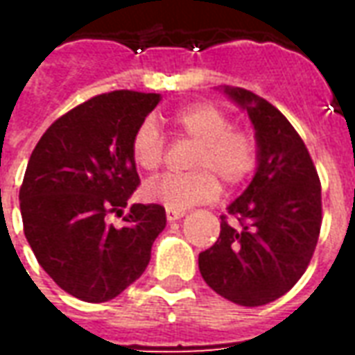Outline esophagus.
Segmentation results:
<instances>
[{
  "label": "esophagus",
  "instance_id": "esophagus-1",
  "mask_svg": "<svg viewBox=\"0 0 355 355\" xmlns=\"http://www.w3.org/2000/svg\"><path fill=\"white\" fill-rule=\"evenodd\" d=\"M165 215H167V220H169V223H175V220H180V218L186 215V211L184 209H167Z\"/></svg>",
  "mask_w": 355,
  "mask_h": 355
}]
</instances>
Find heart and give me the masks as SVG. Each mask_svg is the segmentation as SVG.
I'll list each match as a JSON object with an SVG mask.
<instances>
[{"label": "heart", "instance_id": "1", "mask_svg": "<svg viewBox=\"0 0 355 355\" xmlns=\"http://www.w3.org/2000/svg\"><path fill=\"white\" fill-rule=\"evenodd\" d=\"M173 123L184 137L200 144L190 175H163L144 184L142 196L150 203L167 209H188L196 203L215 200L220 192L219 178L228 186L243 182L254 169L257 144L243 129H234L223 110L200 102L178 110ZM131 154L140 169H159L165 154V140L152 119H146L135 131Z\"/></svg>", "mask_w": 355, "mask_h": 355}]
</instances>
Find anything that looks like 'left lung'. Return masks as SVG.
<instances>
[{
  "label": "left lung",
  "mask_w": 355,
  "mask_h": 355,
  "mask_svg": "<svg viewBox=\"0 0 355 355\" xmlns=\"http://www.w3.org/2000/svg\"><path fill=\"white\" fill-rule=\"evenodd\" d=\"M254 127L257 169L220 216V236L200 253L201 277L239 306L283 297L304 274L321 228V184L312 157L282 112L247 89L220 87Z\"/></svg>",
  "instance_id": "obj_1"
}]
</instances>
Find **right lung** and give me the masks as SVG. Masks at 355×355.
Segmentation results:
<instances>
[{"label":"right lung","instance_id":"right-lung-1","mask_svg":"<svg viewBox=\"0 0 355 355\" xmlns=\"http://www.w3.org/2000/svg\"><path fill=\"white\" fill-rule=\"evenodd\" d=\"M159 101L98 94L58 117L30 155L19 193L24 236L51 279L80 300L106 302L137 282L167 224L157 203L124 213L140 182L132 137ZM110 214L124 226L108 223Z\"/></svg>","mask_w":355,"mask_h":355}]
</instances>
